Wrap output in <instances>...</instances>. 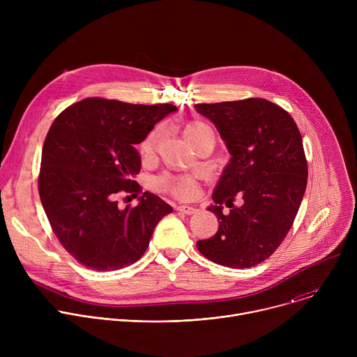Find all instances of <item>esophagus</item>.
Returning a JSON list of instances; mask_svg holds the SVG:
<instances>
[{
  "label": "esophagus",
  "instance_id": "obj_1",
  "mask_svg": "<svg viewBox=\"0 0 357 357\" xmlns=\"http://www.w3.org/2000/svg\"><path fill=\"white\" fill-rule=\"evenodd\" d=\"M176 211L183 213V215H193L196 212V208H193V206H178Z\"/></svg>",
  "mask_w": 357,
  "mask_h": 357
}]
</instances>
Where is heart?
<instances>
[{"mask_svg": "<svg viewBox=\"0 0 357 357\" xmlns=\"http://www.w3.org/2000/svg\"><path fill=\"white\" fill-rule=\"evenodd\" d=\"M212 131L205 123L202 121H189L186 123L183 128V135L189 144H192L197 137H200L203 132ZM157 146V132L152 131L149 132L141 142H139V154L144 158L151 157L155 152ZM197 175L195 174H186V175H162L155 181L157 189L165 193H169L172 196L181 197V199H188L192 197L196 192L197 188Z\"/></svg>", "mask_w": 357, "mask_h": 357, "instance_id": "b5f03b06", "label": "heart"}]
</instances>
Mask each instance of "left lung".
Wrapping results in <instances>:
<instances>
[{"label":"left lung","mask_w":357,"mask_h":357,"mask_svg":"<svg viewBox=\"0 0 357 357\" xmlns=\"http://www.w3.org/2000/svg\"><path fill=\"white\" fill-rule=\"evenodd\" d=\"M231 154L215 189L218 233L196 243L211 261L250 268L267 260L294 225L308 182V164L294 119L266 98L196 105ZM242 197V205L234 200ZM231 208L223 215L222 205Z\"/></svg>","instance_id":"left-lung-1"}]
</instances>
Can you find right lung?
<instances>
[{
	"label": "right lung",
	"mask_w": 357,
	"mask_h": 357,
	"mask_svg": "<svg viewBox=\"0 0 357 357\" xmlns=\"http://www.w3.org/2000/svg\"><path fill=\"white\" fill-rule=\"evenodd\" d=\"M176 107L89 97L65 109L50 126L38 189L63 248L82 266L113 271L142 257L158 222L172 208L134 181L139 144ZM120 192L142 193L138 207L118 208Z\"/></svg>",
	"instance_id": "right-lung-1"
}]
</instances>
